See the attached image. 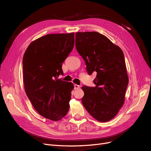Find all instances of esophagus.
Listing matches in <instances>:
<instances>
[{
  "mask_svg": "<svg viewBox=\"0 0 151 151\" xmlns=\"http://www.w3.org/2000/svg\"><path fill=\"white\" fill-rule=\"evenodd\" d=\"M80 88V86H79V85H77V84H74V88L75 89H79Z\"/></svg>",
  "mask_w": 151,
  "mask_h": 151,
  "instance_id": "esophagus-1",
  "label": "esophagus"
}]
</instances>
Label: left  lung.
<instances>
[{"instance_id": "left-lung-1", "label": "left lung", "mask_w": 151, "mask_h": 151, "mask_svg": "<svg viewBox=\"0 0 151 151\" xmlns=\"http://www.w3.org/2000/svg\"><path fill=\"white\" fill-rule=\"evenodd\" d=\"M76 47L85 61L88 74L97 73L93 81L95 87L82 88V103L96 120H110L123 106L129 84L123 51L98 32L76 33Z\"/></svg>"}]
</instances>
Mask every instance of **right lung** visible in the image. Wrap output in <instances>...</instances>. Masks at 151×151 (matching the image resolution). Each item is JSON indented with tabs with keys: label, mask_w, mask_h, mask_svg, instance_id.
<instances>
[{
	"label": "right lung",
	"mask_w": 151,
	"mask_h": 151,
	"mask_svg": "<svg viewBox=\"0 0 151 151\" xmlns=\"http://www.w3.org/2000/svg\"><path fill=\"white\" fill-rule=\"evenodd\" d=\"M74 45V33L50 34L32 42L22 58L23 81L27 96L43 117L58 121L69 109L72 83L58 79L62 63Z\"/></svg>",
	"instance_id": "add662e5"
}]
</instances>
